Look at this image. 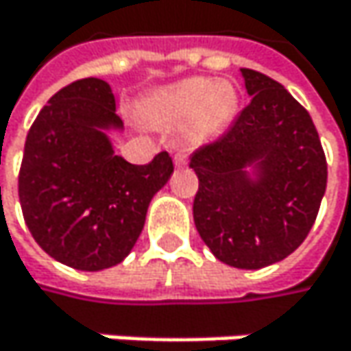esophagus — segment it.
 <instances>
[{
	"instance_id": "esophagus-1",
	"label": "esophagus",
	"mask_w": 351,
	"mask_h": 351,
	"mask_svg": "<svg viewBox=\"0 0 351 351\" xmlns=\"http://www.w3.org/2000/svg\"><path fill=\"white\" fill-rule=\"evenodd\" d=\"M173 160H175L176 169H184V167H186V154H184V152H176Z\"/></svg>"
}]
</instances>
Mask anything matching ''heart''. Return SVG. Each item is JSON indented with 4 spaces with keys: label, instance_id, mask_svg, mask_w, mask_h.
Returning <instances> with one entry per match:
<instances>
[{
    "label": "heart",
    "instance_id": "1",
    "mask_svg": "<svg viewBox=\"0 0 351 351\" xmlns=\"http://www.w3.org/2000/svg\"><path fill=\"white\" fill-rule=\"evenodd\" d=\"M238 107L240 95L230 81L189 77L146 93L138 104V113L156 130L184 125L189 142L207 144L226 132Z\"/></svg>",
    "mask_w": 351,
    "mask_h": 351
}]
</instances>
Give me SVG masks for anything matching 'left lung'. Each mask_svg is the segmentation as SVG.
I'll return each mask as SVG.
<instances>
[{"instance_id": "1", "label": "left lung", "mask_w": 351, "mask_h": 351, "mask_svg": "<svg viewBox=\"0 0 351 351\" xmlns=\"http://www.w3.org/2000/svg\"><path fill=\"white\" fill-rule=\"evenodd\" d=\"M252 97L232 130L191 156L193 219L223 264L258 270L293 254L313 228L327 162L307 109L274 79L242 69Z\"/></svg>"}]
</instances>
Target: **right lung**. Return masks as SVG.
I'll return each mask as SVG.
<instances>
[{
	"label": "right lung",
	"instance_id": "add662e5",
	"mask_svg": "<svg viewBox=\"0 0 351 351\" xmlns=\"http://www.w3.org/2000/svg\"><path fill=\"white\" fill-rule=\"evenodd\" d=\"M109 132H123L104 79H81L42 107L18 178L30 234L54 260L85 272L119 264L138 242L152 197L169 182V152L130 165Z\"/></svg>",
	"mask_w": 351,
	"mask_h": 351
}]
</instances>
